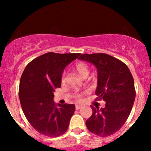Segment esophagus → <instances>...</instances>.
<instances>
[{
  "label": "esophagus",
  "mask_w": 151,
  "mask_h": 151,
  "mask_svg": "<svg viewBox=\"0 0 151 151\" xmlns=\"http://www.w3.org/2000/svg\"><path fill=\"white\" fill-rule=\"evenodd\" d=\"M75 108H76V109H77V110H79V109H80L81 108V106H79V105H77L75 106Z\"/></svg>",
  "instance_id": "obj_1"
}]
</instances>
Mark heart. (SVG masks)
I'll return each mask as SVG.
<instances>
[{"instance_id":"1","label":"heart","mask_w":151,"mask_h":151,"mask_svg":"<svg viewBox=\"0 0 151 151\" xmlns=\"http://www.w3.org/2000/svg\"><path fill=\"white\" fill-rule=\"evenodd\" d=\"M74 68H75V70L77 71V73L79 74V75L83 78L87 77L88 74L89 73V68L85 62H77V63L75 64ZM64 80H65V74H63L62 77V81H63ZM74 96H75V98L77 99L78 101H80L81 100V93H75Z\"/></svg>"}]
</instances>
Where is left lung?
Returning a JSON list of instances; mask_svg holds the SVG:
<instances>
[{"mask_svg":"<svg viewBox=\"0 0 151 151\" xmlns=\"http://www.w3.org/2000/svg\"><path fill=\"white\" fill-rule=\"evenodd\" d=\"M79 60L88 62L97 70L98 99L106 102L104 108L91 106L92 115L86 121L89 131L101 137L117 132L125 124L132 109L136 91L134 80L124 62L104 53L84 54Z\"/></svg>","mask_w":151,"mask_h":151,"instance_id":"1","label":"left lung"}]
</instances>
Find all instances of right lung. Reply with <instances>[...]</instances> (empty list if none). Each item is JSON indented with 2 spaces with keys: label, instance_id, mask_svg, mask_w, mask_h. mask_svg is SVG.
Returning a JSON list of instances; mask_svg holds the SVG:
<instances>
[{
  "label": "right lung",
  "instance_id": "right-lung-1",
  "mask_svg": "<svg viewBox=\"0 0 151 151\" xmlns=\"http://www.w3.org/2000/svg\"><path fill=\"white\" fill-rule=\"evenodd\" d=\"M80 53L48 52L31 61L24 70L19 86L22 111L31 126L41 134L56 137L68 129L75 105H56L54 91L61 86L63 71Z\"/></svg>",
  "mask_w": 151,
  "mask_h": 151
}]
</instances>
